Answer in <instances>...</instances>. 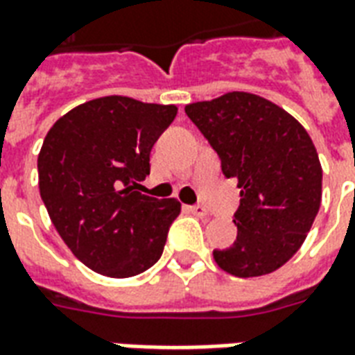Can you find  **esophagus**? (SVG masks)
<instances>
[{
  "mask_svg": "<svg viewBox=\"0 0 355 355\" xmlns=\"http://www.w3.org/2000/svg\"><path fill=\"white\" fill-rule=\"evenodd\" d=\"M188 212L196 214V216H201V218L208 216V210L205 207H201V205H193V207H188Z\"/></svg>",
  "mask_w": 355,
  "mask_h": 355,
  "instance_id": "obj_1",
  "label": "esophagus"
}]
</instances>
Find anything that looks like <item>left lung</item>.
Here are the masks:
<instances>
[{
    "instance_id": "8db88e82",
    "label": "left lung",
    "mask_w": 355,
    "mask_h": 355,
    "mask_svg": "<svg viewBox=\"0 0 355 355\" xmlns=\"http://www.w3.org/2000/svg\"><path fill=\"white\" fill-rule=\"evenodd\" d=\"M184 112L240 188L236 240L214 250V259L236 277L272 274L300 250L320 208L322 167L309 134L283 107L251 93H227Z\"/></svg>"
}]
</instances>
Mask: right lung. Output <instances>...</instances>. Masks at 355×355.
I'll return each instance as SVG.
<instances>
[{
	"instance_id": "right-lung-1",
	"label": "right lung",
	"mask_w": 355,
	"mask_h": 355,
	"mask_svg": "<svg viewBox=\"0 0 355 355\" xmlns=\"http://www.w3.org/2000/svg\"><path fill=\"white\" fill-rule=\"evenodd\" d=\"M175 117V105L104 96L70 110L46 135L40 197L59 236L94 272L132 277L164 253L180 202L145 196L137 182Z\"/></svg>"
}]
</instances>
